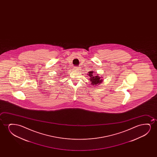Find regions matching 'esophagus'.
<instances>
[{
    "mask_svg": "<svg viewBox=\"0 0 157 157\" xmlns=\"http://www.w3.org/2000/svg\"><path fill=\"white\" fill-rule=\"evenodd\" d=\"M75 69H77H77H79V68H78V67H75Z\"/></svg>",
    "mask_w": 157,
    "mask_h": 157,
    "instance_id": "1",
    "label": "esophagus"
}]
</instances>
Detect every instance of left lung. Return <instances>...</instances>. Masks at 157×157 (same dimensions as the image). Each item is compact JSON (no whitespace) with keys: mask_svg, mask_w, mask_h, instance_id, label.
<instances>
[{"mask_svg":"<svg viewBox=\"0 0 157 157\" xmlns=\"http://www.w3.org/2000/svg\"><path fill=\"white\" fill-rule=\"evenodd\" d=\"M93 71H90L89 72L88 75L89 77H90V82H91V84L92 85H98V84H100L101 82H102V81L103 80H102L101 79V78L99 77V75H95V76H93Z\"/></svg>","mask_w":157,"mask_h":157,"instance_id":"1","label":"left lung"}]
</instances>
